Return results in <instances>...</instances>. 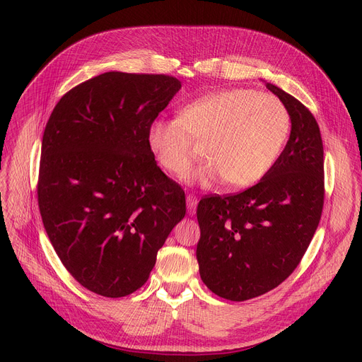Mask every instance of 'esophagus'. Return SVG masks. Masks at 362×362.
Here are the masks:
<instances>
[{"label":"esophagus","mask_w":362,"mask_h":362,"mask_svg":"<svg viewBox=\"0 0 362 362\" xmlns=\"http://www.w3.org/2000/svg\"><path fill=\"white\" fill-rule=\"evenodd\" d=\"M186 202H187V211H189V214L194 216L195 211H197V204H198L197 195L189 194V195L186 197Z\"/></svg>","instance_id":"1"}]
</instances>
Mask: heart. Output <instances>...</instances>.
Instances as JSON below:
<instances>
[{
    "label": "heart",
    "mask_w": 362,
    "mask_h": 362,
    "mask_svg": "<svg viewBox=\"0 0 362 362\" xmlns=\"http://www.w3.org/2000/svg\"><path fill=\"white\" fill-rule=\"evenodd\" d=\"M291 130V114L279 98L235 88L205 93L187 103L179 117H158L146 133L148 148L167 173L183 177L204 145L206 160L194 176L210 186L258 183L277 161Z\"/></svg>",
    "instance_id": "1"
}]
</instances>
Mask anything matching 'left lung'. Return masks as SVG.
Returning a JSON list of instances; mask_svg holds the SVG:
<instances>
[{"label": "left lung", "instance_id": "8db88e82", "mask_svg": "<svg viewBox=\"0 0 362 362\" xmlns=\"http://www.w3.org/2000/svg\"><path fill=\"white\" fill-rule=\"evenodd\" d=\"M286 105L292 130L272 170L238 194L205 197L197 218L199 274L229 300H248L286 280L307 252L325 205V151L313 112L265 83Z\"/></svg>", "mask_w": 362, "mask_h": 362}]
</instances>
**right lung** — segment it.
Listing matches in <instances>:
<instances>
[{
  "mask_svg": "<svg viewBox=\"0 0 362 362\" xmlns=\"http://www.w3.org/2000/svg\"><path fill=\"white\" fill-rule=\"evenodd\" d=\"M180 86L168 74L103 73L66 92L47 122L37 205L66 270L93 293L144 286L186 214L182 186L146 142Z\"/></svg>",
  "mask_w": 362,
  "mask_h": 362,
  "instance_id": "right-lung-1",
  "label": "right lung"
}]
</instances>
